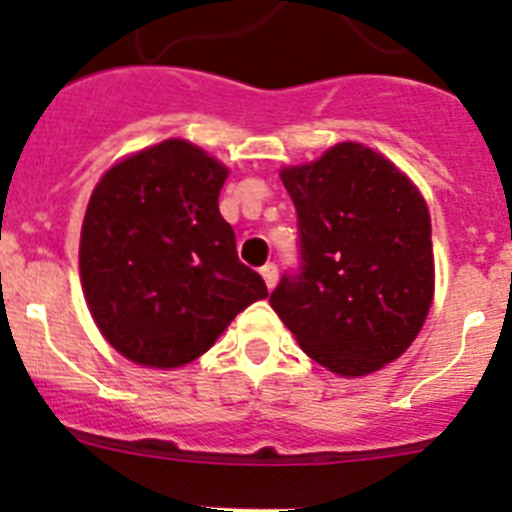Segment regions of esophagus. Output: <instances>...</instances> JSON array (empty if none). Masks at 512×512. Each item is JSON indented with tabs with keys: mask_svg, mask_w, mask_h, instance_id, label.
Masks as SVG:
<instances>
[{
	"mask_svg": "<svg viewBox=\"0 0 512 512\" xmlns=\"http://www.w3.org/2000/svg\"><path fill=\"white\" fill-rule=\"evenodd\" d=\"M277 277H279V271H277V266H274V264H266L264 269H261V279H264L266 289L277 287Z\"/></svg>",
	"mask_w": 512,
	"mask_h": 512,
	"instance_id": "esophagus-1",
	"label": "esophagus"
}]
</instances>
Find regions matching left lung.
<instances>
[{
  "instance_id": "left-lung-1",
  "label": "left lung",
  "mask_w": 512,
  "mask_h": 512,
  "mask_svg": "<svg viewBox=\"0 0 512 512\" xmlns=\"http://www.w3.org/2000/svg\"><path fill=\"white\" fill-rule=\"evenodd\" d=\"M300 220L302 271L269 305L338 377H366L418 338L436 289L431 212L413 179L364 143L282 166Z\"/></svg>"
}]
</instances>
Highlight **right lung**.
Listing matches in <instances>:
<instances>
[{"label":"right lung","mask_w":512,"mask_h":512,"mask_svg":"<svg viewBox=\"0 0 512 512\" xmlns=\"http://www.w3.org/2000/svg\"><path fill=\"white\" fill-rule=\"evenodd\" d=\"M230 169L184 138L120 158L89 197L79 241L84 300L104 341L148 369L215 346L264 279L235 253L217 210Z\"/></svg>","instance_id":"right-lung-1"}]
</instances>
